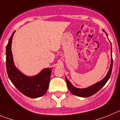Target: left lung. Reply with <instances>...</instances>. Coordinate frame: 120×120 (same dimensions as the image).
<instances>
[{
	"label": "left lung",
	"instance_id": "left-lung-1",
	"mask_svg": "<svg viewBox=\"0 0 120 120\" xmlns=\"http://www.w3.org/2000/svg\"><path fill=\"white\" fill-rule=\"evenodd\" d=\"M103 32L105 33L106 35L108 38L107 33H106L104 30H103ZM111 65H110L109 69L108 72L107 74L102 79V80H100V81L98 82L95 83L93 85L89 87H87V88H76V87H74V86L71 84V82L68 80V78L66 76V81L67 86H68V88L69 90V91H71V93L73 95L77 96L79 97H81V98H88V97L91 96L92 95L94 94L95 93H96L98 91H99L103 86L105 85V84L109 80L110 76L111 75V72H112V65H113V60H112V48H111Z\"/></svg>",
	"mask_w": 120,
	"mask_h": 120
}]
</instances>
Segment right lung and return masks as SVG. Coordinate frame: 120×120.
Instances as JSON below:
<instances>
[{"mask_svg": "<svg viewBox=\"0 0 120 120\" xmlns=\"http://www.w3.org/2000/svg\"><path fill=\"white\" fill-rule=\"evenodd\" d=\"M15 32L12 34L6 47V70L9 79L23 94L36 99L44 96L48 90L52 68H45L34 76H27L15 66L11 45Z\"/></svg>", "mask_w": 120, "mask_h": 120, "instance_id": "right-lung-1", "label": "right lung"}]
</instances>
